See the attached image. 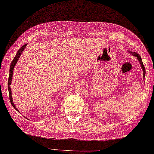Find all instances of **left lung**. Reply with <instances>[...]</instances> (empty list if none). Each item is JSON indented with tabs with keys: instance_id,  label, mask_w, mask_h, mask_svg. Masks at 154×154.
Returning <instances> with one entry per match:
<instances>
[{
	"instance_id": "1",
	"label": "left lung",
	"mask_w": 154,
	"mask_h": 154,
	"mask_svg": "<svg viewBox=\"0 0 154 154\" xmlns=\"http://www.w3.org/2000/svg\"><path fill=\"white\" fill-rule=\"evenodd\" d=\"M131 54H132L134 55V56H136L137 58H138V61H140V65H141V67H142V70H143V78H144V76H145V75H146V69H145L144 65H143V64L142 63L141 57H140V55L136 53V52H133V53H132V52H131Z\"/></svg>"
}]
</instances>
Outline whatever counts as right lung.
<instances>
[{
  "mask_svg": "<svg viewBox=\"0 0 154 154\" xmlns=\"http://www.w3.org/2000/svg\"><path fill=\"white\" fill-rule=\"evenodd\" d=\"M26 45L27 44H24V45H23V46H22L19 49L18 52H17V54H16V55H15V57L14 58V60H13L12 61L11 65V67H10V74H9V78H8V91H9V98H10V100H11V103L12 104V106L14 107L16 110H18L16 108L14 103H13L12 99L11 89V87H10V85H11V81H12V74H13V69H14V66H15V65L16 64V63H17L18 58L21 55L23 50H24V49H25L26 46Z\"/></svg>",
  "mask_w": 154,
  "mask_h": 154,
  "instance_id": "add662e5",
  "label": "right lung"
}]
</instances>
